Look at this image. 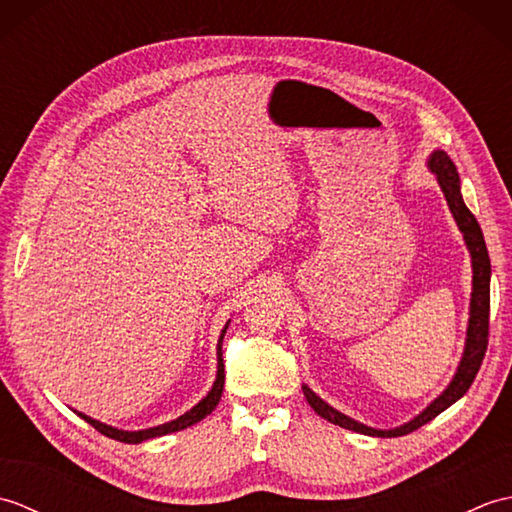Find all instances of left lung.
Listing matches in <instances>:
<instances>
[{
    "label": "left lung",
    "instance_id": "1",
    "mask_svg": "<svg viewBox=\"0 0 512 512\" xmlns=\"http://www.w3.org/2000/svg\"><path fill=\"white\" fill-rule=\"evenodd\" d=\"M427 165L433 173H436L440 189L444 193V198H447L449 209L464 235L466 248H469V253H471L473 292H471L469 328H466L464 354H462V361L458 365V372H455L449 387L444 389L442 394L431 402V405H427V409L420 411L416 418L405 422V424H400V427H396V429H372L363 422L352 420L350 416H345V413L336 411L334 407L328 405V402L321 400L308 385H303V396H306L308 405L317 411L321 418H325L332 424H339V427H343V429L365 433V436H376V438L407 436V433L420 429L422 424H427L436 416H440L444 409H449L453 402H458L466 394V391H469L477 372H480V365H482L484 354H486L488 312H491V259H488L482 228H480V224H477L475 215L466 209V204L462 200L460 176H458V169H455V165H453V160L444 154V151L436 149L429 156Z\"/></svg>",
    "mask_w": 512,
    "mask_h": 512
}]
</instances>
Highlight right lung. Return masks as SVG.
<instances>
[{
  "instance_id": "right-lung-1",
  "label": "right lung",
  "mask_w": 512,
  "mask_h": 512,
  "mask_svg": "<svg viewBox=\"0 0 512 512\" xmlns=\"http://www.w3.org/2000/svg\"><path fill=\"white\" fill-rule=\"evenodd\" d=\"M226 328L228 323L224 325V330L220 334V341H217V376H215V383L211 387L209 394H206L198 405H195L191 411L182 413L180 418L171 420V422H165V424H158V427H151V429H143V431H123V429H116V427H110V424H103L99 420H94L90 416H85V413H79V416L90 422L92 427L96 431H101L103 436L112 438V440H118V442H127V444H138V442H145V440H151V438H160V436H167V433H173V431H182L191 427V424L200 422L202 418L209 416V413L217 407V402H220L222 398V389H224V358H222V339L226 334Z\"/></svg>"
}]
</instances>
